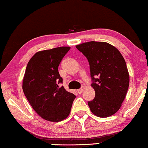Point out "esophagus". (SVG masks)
<instances>
[{
    "label": "esophagus",
    "mask_w": 148,
    "mask_h": 148,
    "mask_svg": "<svg viewBox=\"0 0 148 148\" xmlns=\"http://www.w3.org/2000/svg\"><path fill=\"white\" fill-rule=\"evenodd\" d=\"M83 90H84V87H82V88H81L78 89V90H77V92H79V94H80V93H82V92H83Z\"/></svg>",
    "instance_id": "esophagus-1"
}]
</instances>
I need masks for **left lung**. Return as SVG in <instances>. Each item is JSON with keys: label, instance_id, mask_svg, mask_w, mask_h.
Instances as JSON below:
<instances>
[{"label": "left lung", "instance_id": "1", "mask_svg": "<svg viewBox=\"0 0 148 148\" xmlns=\"http://www.w3.org/2000/svg\"><path fill=\"white\" fill-rule=\"evenodd\" d=\"M76 48L87 58L95 98L88 102L99 117L112 116L119 110L129 86L126 62L120 52L105 42L90 41Z\"/></svg>", "mask_w": 148, "mask_h": 148}]
</instances>
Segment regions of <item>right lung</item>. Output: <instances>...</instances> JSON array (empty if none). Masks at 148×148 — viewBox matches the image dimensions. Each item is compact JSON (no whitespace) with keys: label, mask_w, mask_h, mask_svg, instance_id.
<instances>
[{"label":"right lung","mask_w":148,"mask_h":148,"mask_svg":"<svg viewBox=\"0 0 148 148\" xmlns=\"http://www.w3.org/2000/svg\"><path fill=\"white\" fill-rule=\"evenodd\" d=\"M70 47H59L36 53L29 61L22 89L35 112L43 119L60 121L70 113L75 95L66 91L58 66Z\"/></svg>","instance_id":"add662e5"}]
</instances>
